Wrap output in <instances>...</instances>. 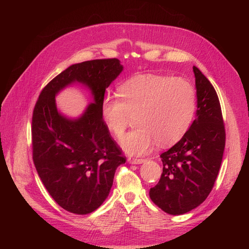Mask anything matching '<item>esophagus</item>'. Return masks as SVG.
Masks as SVG:
<instances>
[{
  "label": "esophagus",
  "mask_w": 249,
  "mask_h": 249,
  "mask_svg": "<svg viewBox=\"0 0 249 249\" xmlns=\"http://www.w3.org/2000/svg\"><path fill=\"white\" fill-rule=\"evenodd\" d=\"M144 161H145L144 159H137V158H131V157L127 159V162L130 164H142Z\"/></svg>",
  "instance_id": "1"
}]
</instances>
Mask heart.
I'll list each match as a JSON object with an SVG mask.
<instances>
[{"mask_svg": "<svg viewBox=\"0 0 249 249\" xmlns=\"http://www.w3.org/2000/svg\"><path fill=\"white\" fill-rule=\"evenodd\" d=\"M117 95L102 103V118L108 130L120 137L136 115L134 130L120 139L124 153L142 156L156 144L168 145L182 138L196 110V92L189 81L155 74H141L125 81Z\"/></svg>", "mask_w": 249, "mask_h": 249, "instance_id": "b5f03b06", "label": "heart"}]
</instances>
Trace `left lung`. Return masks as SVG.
<instances>
[{
	"label": "left lung",
	"mask_w": 249,
	"mask_h": 249,
	"mask_svg": "<svg viewBox=\"0 0 249 249\" xmlns=\"http://www.w3.org/2000/svg\"><path fill=\"white\" fill-rule=\"evenodd\" d=\"M196 118L167 152L161 154L163 172L149 197L164 212L182 215L206 200L214 186L223 157L225 131L213 85L193 66Z\"/></svg>",
	"instance_id": "obj_1"
}]
</instances>
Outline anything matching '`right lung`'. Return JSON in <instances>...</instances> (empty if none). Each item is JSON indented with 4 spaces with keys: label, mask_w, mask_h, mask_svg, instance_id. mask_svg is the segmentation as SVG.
Here are the masks:
<instances>
[{
    "label": "right lung",
    "mask_w": 249,
    "mask_h": 249,
    "mask_svg": "<svg viewBox=\"0 0 249 249\" xmlns=\"http://www.w3.org/2000/svg\"><path fill=\"white\" fill-rule=\"evenodd\" d=\"M124 71L118 59L72 64L43 88L33 111V161L42 184L58 205L71 213L93 212L108 197L115 171L125 163L102 118L105 91ZM73 84L94 99L79 117L56 108L55 96Z\"/></svg>",
    "instance_id": "obj_1"
}]
</instances>
